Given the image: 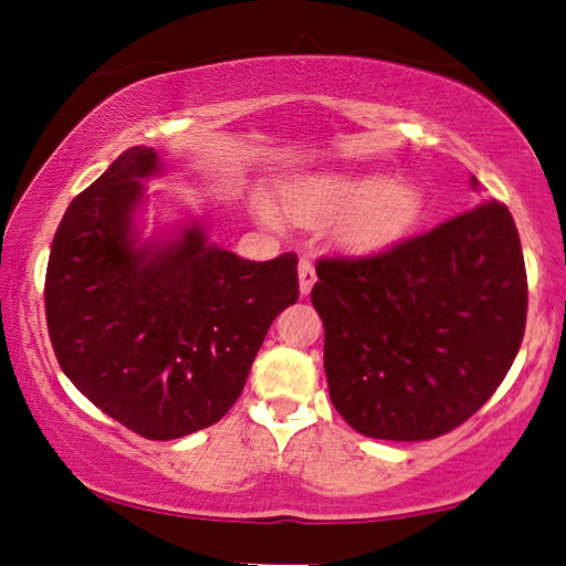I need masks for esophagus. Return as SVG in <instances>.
Listing matches in <instances>:
<instances>
[{"label":"esophagus","mask_w":566,"mask_h":566,"mask_svg":"<svg viewBox=\"0 0 566 566\" xmlns=\"http://www.w3.org/2000/svg\"><path fill=\"white\" fill-rule=\"evenodd\" d=\"M315 265L308 261V258H301L298 263V285H301V295H308L311 289L315 285Z\"/></svg>","instance_id":"esophagus-1"}]
</instances>
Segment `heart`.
I'll list each match as a JSON object with an SVG mask.
<instances>
[{
  "mask_svg": "<svg viewBox=\"0 0 566 566\" xmlns=\"http://www.w3.org/2000/svg\"><path fill=\"white\" fill-rule=\"evenodd\" d=\"M283 211L301 226H333L335 245L350 255H378L398 245L422 218L424 193L408 178L380 171H338L295 178L281 191ZM265 226L281 228L283 213L271 198L255 201Z\"/></svg>",
  "mask_w": 566,
  "mask_h": 566,
  "instance_id": "b5f03b06",
  "label": "heart"
}]
</instances>
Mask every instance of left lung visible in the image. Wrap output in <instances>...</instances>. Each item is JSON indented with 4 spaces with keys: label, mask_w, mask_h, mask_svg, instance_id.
<instances>
[{
    "label": "left lung",
    "mask_w": 566,
    "mask_h": 566,
    "mask_svg": "<svg viewBox=\"0 0 566 566\" xmlns=\"http://www.w3.org/2000/svg\"><path fill=\"white\" fill-rule=\"evenodd\" d=\"M311 301L343 420L375 440L440 438L492 398L522 345L517 226L507 206L482 201L385 253L323 258Z\"/></svg>",
    "instance_id": "1"
}]
</instances>
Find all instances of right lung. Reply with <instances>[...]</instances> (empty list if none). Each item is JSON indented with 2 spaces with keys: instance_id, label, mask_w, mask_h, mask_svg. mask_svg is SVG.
I'll return each mask as SVG.
<instances>
[{
  "instance_id": "1",
  "label": "right lung",
  "mask_w": 566,
  "mask_h": 566,
  "mask_svg": "<svg viewBox=\"0 0 566 566\" xmlns=\"http://www.w3.org/2000/svg\"><path fill=\"white\" fill-rule=\"evenodd\" d=\"M154 148L124 151L69 203L46 265L56 360L84 398L146 440L223 418L275 315L298 301V258L243 261L201 221L138 238Z\"/></svg>"
}]
</instances>
